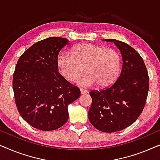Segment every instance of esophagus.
<instances>
[{"instance_id":"34e87169","label":"esophagus","mask_w":160,"mask_h":160,"mask_svg":"<svg viewBox=\"0 0 160 160\" xmlns=\"http://www.w3.org/2000/svg\"><path fill=\"white\" fill-rule=\"evenodd\" d=\"M80 91H81V94H82V95H84V94H87V89H81Z\"/></svg>"}]
</instances>
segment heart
I'll list each match as a JSON object with an SVG mask.
<instances>
[{
  "mask_svg": "<svg viewBox=\"0 0 160 160\" xmlns=\"http://www.w3.org/2000/svg\"><path fill=\"white\" fill-rule=\"evenodd\" d=\"M58 68L63 77L77 81L82 87H90L98 83L100 87L112 85L119 77L122 58L117 50L93 43H83L74 47L72 53L63 52L58 58Z\"/></svg>",
  "mask_w": 160,
  "mask_h": 160,
  "instance_id": "1",
  "label": "heart"
}]
</instances>
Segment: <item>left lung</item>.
<instances>
[{"label": "left lung", "mask_w": 160, "mask_h": 160, "mask_svg": "<svg viewBox=\"0 0 160 160\" xmlns=\"http://www.w3.org/2000/svg\"><path fill=\"white\" fill-rule=\"evenodd\" d=\"M113 42L122 57V68L114 84L102 90L89 92L92 101L88 116L90 123L98 130L114 132L136 121L145 106L149 78L138 52L128 43L116 39Z\"/></svg>", "instance_id": "8db88e82"}]
</instances>
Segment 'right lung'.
I'll return each instance as SVG.
<instances>
[{
  "instance_id": "right-lung-1",
  "label": "right lung",
  "mask_w": 160,
  "mask_h": 160,
  "mask_svg": "<svg viewBox=\"0 0 160 160\" xmlns=\"http://www.w3.org/2000/svg\"><path fill=\"white\" fill-rule=\"evenodd\" d=\"M68 40L50 37L34 43L22 54L13 75L15 102L19 114L32 128L54 130L68 119V106L80 89L58 71V54Z\"/></svg>"
}]
</instances>
